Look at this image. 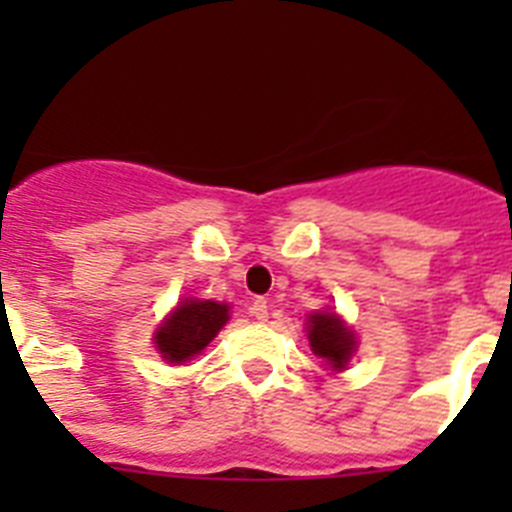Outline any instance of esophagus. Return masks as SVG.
I'll return each mask as SVG.
<instances>
[{"label": "esophagus", "mask_w": 512, "mask_h": 512, "mask_svg": "<svg viewBox=\"0 0 512 512\" xmlns=\"http://www.w3.org/2000/svg\"><path fill=\"white\" fill-rule=\"evenodd\" d=\"M251 312H253V318L261 320V323H264V320L269 318V305H266L264 297H256V300H253Z\"/></svg>", "instance_id": "obj_1"}]
</instances>
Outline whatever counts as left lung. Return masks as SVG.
<instances>
[{"label":"left lung","instance_id":"obj_1","mask_svg":"<svg viewBox=\"0 0 512 512\" xmlns=\"http://www.w3.org/2000/svg\"><path fill=\"white\" fill-rule=\"evenodd\" d=\"M307 341L330 372H343L356 351V333L330 310L312 312L307 318Z\"/></svg>","mask_w":512,"mask_h":512}]
</instances>
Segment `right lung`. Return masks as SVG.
I'll return each mask as SVG.
<instances>
[{"label":"right lung","instance_id":"add662e5","mask_svg":"<svg viewBox=\"0 0 512 512\" xmlns=\"http://www.w3.org/2000/svg\"><path fill=\"white\" fill-rule=\"evenodd\" d=\"M228 305L215 300L187 297L166 315V320L153 333V343L161 359L169 364H182L202 354V348L228 323Z\"/></svg>","mask_w":512,"mask_h":512}]
</instances>
